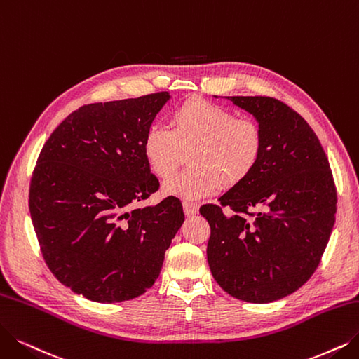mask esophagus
<instances>
[{
	"mask_svg": "<svg viewBox=\"0 0 359 359\" xmlns=\"http://www.w3.org/2000/svg\"><path fill=\"white\" fill-rule=\"evenodd\" d=\"M182 208H184V212L187 215H196L198 212V205L194 202H190V200H184Z\"/></svg>",
	"mask_w": 359,
	"mask_h": 359,
	"instance_id": "1",
	"label": "esophagus"
}]
</instances>
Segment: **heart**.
<instances>
[{
  "instance_id": "1",
  "label": "heart",
  "mask_w": 359,
  "mask_h": 359,
  "mask_svg": "<svg viewBox=\"0 0 359 359\" xmlns=\"http://www.w3.org/2000/svg\"><path fill=\"white\" fill-rule=\"evenodd\" d=\"M264 131L252 118L226 107L190 98L170 111L169 128L151 126L142 153L153 174L168 180L177 170L182 149H191V168L181 170L165 190L180 197H205L246 181L264 153Z\"/></svg>"
}]
</instances>
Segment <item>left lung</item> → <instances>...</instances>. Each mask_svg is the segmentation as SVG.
<instances>
[{"instance_id":"1","label":"left lung","mask_w":359,"mask_h":359,"mask_svg":"<svg viewBox=\"0 0 359 359\" xmlns=\"http://www.w3.org/2000/svg\"><path fill=\"white\" fill-rule=\"evenodd\" d=\"M228 98L253 114L265 142L252 175L218 205L200 208L210 226L208 262L228 294L268 304L302 287L318 268L337 190L321 142L299 113L272 97Z\"/></svg>"}]
</instances>
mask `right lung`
<instances>
[{
  "instance_id": "1",
  "label": "right lung",
  "mask_w": 359,
  "mask_h": 359,
  "mask_svg": "<svg viewBox=\"0 0 359 359\" xmlns=\"http://www.w3.org/2000/svg\"><path fill=\"white\" fill-rule=\"evenodd\" d=\"M169 97L85 104L38 156L29 210L42 256L57 280L94 302H122L150 289L184 222L174 196L134 208L159 190L142 140Z\"/></svg>"
}]
</instances>
